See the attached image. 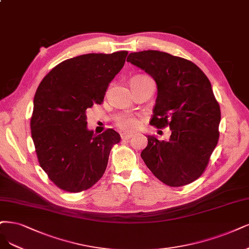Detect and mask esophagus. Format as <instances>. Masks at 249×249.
<instances>
[{"mask_svg": "<svg viewBox=\"0 0 249 249\" xmlns=\"http://www.w3.org/2000/svg\"><path fill=\"white\" fill-rule=\"evenodd\" d=\"M133 136H134V134H132V133H122V134H121V137H122L123 140H128V139H131Z\"/></svg>", "mask_w": 249, "mask_h": 249, "instance_id": "esophagus-1", "label": "esophagus"}]
</instances>
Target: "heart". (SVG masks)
Listing matches in <instances>:
<instances>
[{
    "label": "heart",
    "instance_id": "b5f03b06",
    "mask_svg": "<svg viewBox=\"0 0 249 249\" xmlns=\"http://www.w3.org/2000/svg\"><path fill=\"white\" fill-rule=\"evenodd\" d=\"M115 123L123 130L132 131L138 127L139 119L132 114H123L116 118Z\"/></svg>",
    "mask_w": 249,
    "mask_h": 249
}]
</instances>
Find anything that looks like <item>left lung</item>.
Returning <instances> with one entry per match:
<instances>
[{"instance_id":"left-lung-1","label":"left lung","mask_w":249,"mask_h":249,"mask_svg":"<svg viewBox=\"0 0 249 249\" xmlns=\"http://www.w3.org/2000/svg\"><path fill=\"white\" fill-rule=\"evenodd\" d=\"M126 62L157 83L149 124L172 131L168 141L147 136L148 144L141 152L145 165L169 186L192 183L204 173L219 138L220 108L209 79L191 61L162 51L132 53Z\"/></svg>"}]
</instances>
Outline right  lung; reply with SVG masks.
<instances>
[{
	"label": "right lung",
	"mask_w": 249,
	"mask_h": 249,
	"mask_svg": "<svg viewBox=\"0 0 249 249\" xmlns=\"http://www.w3.org/2000/svg\"><path fill=\"white\" fill-rule=\"evenodd\" d=\"M127 51L89 53L66 59L39 84L31 133L41 168L61 190L87 191L104 174L111 148L121 141L112 128L88 130L87 110L104 100L123 69Z\"/></svg>",
	"instance_id": "add662e5"
}]
</instances>
